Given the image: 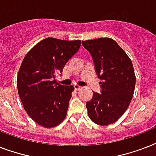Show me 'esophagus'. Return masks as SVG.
<instances>
[{
	"instance_id": "esophagus-1",
	"label": "esophagus",
	"mask_w": 156,
	"mask_h": 156,
	"mask_svg": "<svg viewBox=\"0 0 156 156\" xmlns=\"http://www.w3.org/2000/svg\"><path fill=\"white\" fill-rule=\"evenodd\" d=\"M74 89H75L76 90H79L82 89V87H80V86H78V85H77V84H75V85H74Z\"/></svg>"
}]
</instances>
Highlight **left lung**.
I'll list each match as a JSON object with an SVG mask.
<instances>
[{
    "mask_svg": "<svg viewBox=\"0 0 156 156\" xmlns=\"http://www.w3.org/2000/svg\"><path fill=\"white\" fill-rule=\"evenodd\" d=\"M91 53L102 93L93 92L86 104L90 119L100 126L116 122L128 108L135 88L136 77L130 58L111 38L82 42Z\"/></svg>",
    "mask_w": 156,
    "mask_h": 156,
    "instance_id": "obj_1",
    "label": "left lung"
}]
</instances>
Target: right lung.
Masks as SVG:
<instances>
[{
	"instance_id": "obj_1",
	"label": "right lung",
	"mask_w": 156,
	"mask_h": 156,
	"mask_svg": "<svg viewBox=\"0 0 156 156\" xmlns=\"http://www.w3.org/2000/svg\"><path fill=\"white\" fill-rule=\"evenodd\" d=\"M81 40L46 38L27 53L17 77L23 108L30 117L44 128H52L65 120L73 86L56 83L67 61L78 52Z\"/></svg>"
}]
</instances>
